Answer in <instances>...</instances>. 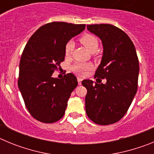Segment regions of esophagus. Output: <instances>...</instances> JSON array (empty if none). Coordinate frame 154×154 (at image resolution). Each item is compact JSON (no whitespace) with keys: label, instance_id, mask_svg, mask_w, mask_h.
<instances>
[{"label":"esophagus","instance_id":"1","mask_svg":"<svg viewBox=\"0 0 154 154\" xmlns=\"http://www.w3.org/2000/svg\"><path fill=\"white\" fill-rule=\"evenodd\" d=\"M77 80H78L79 85H81V84H82V79L80 78V77H78V78H77Z\"/></svg>","mask_w":154,"mask_h":154}]
</instances>
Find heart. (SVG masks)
Listing matches in <instances>:
<instances>
[{"mask_svg":"<svg viewBox=\"0 0 154 154\" xmlns=\"http://www.w3.org/2000/svg\"><path fill=\"white\" fill-rule=\"evenodd\" d=\"M79 42L82 45H83L87 50L90 52H96L99 47V41L96 37L92 35L86 34L82 36L79 38ZM74 48V44L72 42H69L65 45V54L67 57L72 55ZM92 68V65L90 63H83V62H77L72 66V70L76 74L79 75H84L89 70Z\"/></svg>","mask_w":154,"mask_h":154,"instance_id":"1","label":"heart"}]
</instances>
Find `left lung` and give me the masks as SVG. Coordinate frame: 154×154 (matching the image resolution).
Masks as SVG:
<instances>
[{"label":"left lung","mask_w":154,"mask_h":154,"mask_svg":"<svg viewBox=\"0 0 154 154\" xmlns=\"http://www.w3.org/2000/svg\"><path fill=\"white\" fill-rule=\"evenodd\" d=\"M87 29L101 39L102 61L95 78L106 79L105 84L85 79V112L99 125L115 123L123 117L137 91L139 60L131 39L124 31L109 24H90Z\"/></svg>","instance_id":"1"}]
</instances>
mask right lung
<instances>
[{"label": "right lung", "instance_id": "obj_1", "mask_svg": "<svg viewBox=\"0 0 154 154\" xmlns=\"http://www.w3.org/2000/svg\"><path fill=\"white\" fill-rule=\"evenodd\" d=\"M85 28V24L48 23L37 30L24 47L17 85L28 112L42 123H55L65 114L77 79L72 73L61 79L52 74L65 60V45Z\"/></svg>", "mask_w": 154, "mask_h": 154}]
</instances>
